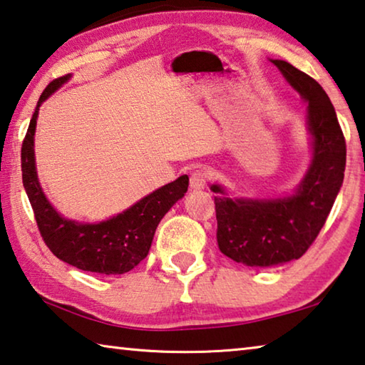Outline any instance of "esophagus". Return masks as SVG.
<instances>
[{
	"instance_id": "34e87169",
	"label": "esophagus",
	"mask_w": 365,
	"mask_h": 365,
	"mask_svg": "<svg viewBox=\"0 0 365 365\" xmlns=\"http://www.w3.org/2000/svg\"><path fill=\"white\" fill-rule=\"evenodd\" d=\"M207 182H208V171L205 168L195 170L192 175H190V189L192 190L205 189Z\"/></svg>"
}]
</instances>
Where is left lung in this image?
Listing matches in <instances>:
<instances>
[{
	"label": "left lung",
	"mask_w": 365,
	"mask_h": 365,
	"mask_svg": "<svg viewBox=\"0 0 365 365\" xmlns=\"http://www.w3.org/2000/svg\"><path fill=\"white\" fill-rule=\"evenodd\" d=\"M308 104L309 168L293 194L276 199H231L220 184L215 194L218 247L235 263L271 267L302 258L321 232L344 178L346 143L335 108L319 83L292 63L271 59Z\"/></svg>",
	"instance_id": "8db88e82"
}]
</instances>
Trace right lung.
I'll use <instances>...</instances> for the list:
<instances>
[{
	"label": "right lung",
	"instance_id": "1",
	"mask_svg": "<svg viewBox=\"0 0 365 365\" xmlns=\"http://www.w3.org/2000/svg\"><path fill=\"white\" fill-rule=\"evenodd\" d=\"M70 76L51 81L38 99L22 144V182L44 244L57 258L81 271L117 276L131 271L147 257L158 222L187 192L189 178L187 175L179 176L176 181L153 190L125 212L101 222H78L57 213L38 181L35 130L41 104L67 83Z\"/></svg>",
	"mask_w": 365,
	"mask_h": 365
}]
</instances>
